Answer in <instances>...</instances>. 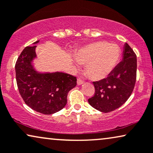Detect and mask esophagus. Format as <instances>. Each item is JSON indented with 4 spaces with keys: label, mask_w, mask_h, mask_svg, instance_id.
Here are the masks:
<instances>
[{
    "label": "esophagus",
    "mask_w": 153,
    "mask_h": 153,
    "mask_svg": "<svg viewBox=\"0 0 153 153\" xmlns=\"http://www.w3.org/2000/svg\"><path fill=\"white\" fill-rule=\"evenodd\" d=\"M84 83V81L82 80V79H77V84L78 85H81V84H83Z\"/></svg>",
    "instance_id": "1"
}]
</instances>
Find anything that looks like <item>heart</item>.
<instances>
[{"label": "heart", "instance_id": "heart-1", "mask_svg": "<svg viewBox=\"0 0 153 153\" xmlns=\"http://www.w3.org/2000/svg\"><path fill=\"white\" fill-rule=\"evenodd\" d=\"M120 57V47L105 41L88 43L75 54L77 62L86 65V74L93 81L107 78L115 69Z\"/></svg>", "mask_w": 153, "mask_h": 153}]
</instances>
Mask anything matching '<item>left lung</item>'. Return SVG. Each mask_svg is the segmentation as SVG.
Wrapping results in <instances>:
<instances>
[{
  "mask_svg": "<svg viewBox=\"0 0 153 153\" xmlns=\"http://www.w3.org/2000/svg\"><path fill=\"white\" fill-rule=\"evenodd\" d=\"M136 70V55L126 43L122 61L107 78L93 82L95 94L88 100L89 104L102 112H112L122 106L134 90Z\"/></svg>",
  "mask_w": 153,
  "mask_h": 153,
  "instance_id": "obj_1",
  "label": "left lung"
}]
</instances>
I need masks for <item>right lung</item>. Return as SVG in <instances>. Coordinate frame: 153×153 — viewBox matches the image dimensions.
<instances>
[{"label": "right lung", "instance_id": "obj_1", "mask_svg": "<svg viewBox=\"0 0 153 153\" xmlns=\"http://www.w3.org/2000/svg\"><path fill=\"white\" fill-rule=\"evenodd\" d=\"M39 41H36V44ZM36 45L27 46L15 64L16 81L22 98L32 110L44 114L61 110L67 104L68 92L76 85V78L63 72L39 73L33 69Z\"/></svg>", "mask_w": 153, "mask_h": 153}]
</instances>
